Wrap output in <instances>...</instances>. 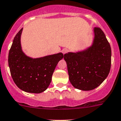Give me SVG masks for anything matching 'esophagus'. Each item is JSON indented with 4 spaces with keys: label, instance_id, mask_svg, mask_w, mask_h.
Masks as SVG:
<instances>
[{
    "label": "esophagus",
    "instance_id": "1",
    "mask_svg": "<svg viewBox=\"0 0 121 121\" xmlns=\"http://www.w3.org/2000/svg\"><path fill=\"white\" fill-rule=\"evenodd\" d=\"M68 49H66V48H64V49L62 50V53H63V54H65V53H66L67 52H68Z\"/></svg>",
    "mask_w": 121,
    "mask_h": 121
}]
</instances>
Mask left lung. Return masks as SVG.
Wrapping results in <instances>:
<instances>
[{
  "label": "left lung",
  "instance_id": "obj_1",
  "mask_svg": "<svg viewBox=\"0 0 121 121\" xmlns=\"http://www.w3.org/2000/svg\"><path fill=\"white\" fill-rule=\"evenodd\" d=\"M92 46L85 50L64 55L70 82L81 90L97 88L108 76L111 64V49L100 28L93 29Z\"/></svg>",
  "mask_w": 121,
  "mask_h": 121
}]
</instances>
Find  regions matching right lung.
<instances>
[{
	"mask_svg": "<svg viewBox=\"0 0 121 121\" xmlns=\"http://www.w3.org/2000/svg\"><path fill=\"white\" fill-rule=\"evenodd\" d=\"M23 28L15 35L9 53V66L14 82L26 92L40 93L51 82L52 77L62 53L32 58L24 54L21 46Z\"/></svg>",
	"mask_w": 121,
	"mask_h": 121,
	"instance_id": "1",
	"label": "right lung"
}]
</instances>
